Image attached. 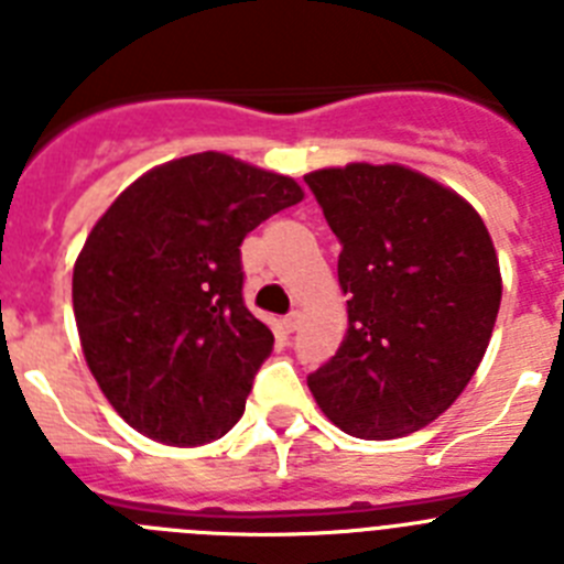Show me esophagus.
<instances>
[{"label":"esophagus","instance_id":"obj_1","mask_svg":"<svg viewBox=\"0 0 564 564\" xmlns=\"http://www.w3.org/2000/svg\"><path fill=\"white\" fill-rule=\"evenodd\" d=\"M299 325H302V313H299V311L288 313V316H285V318H282V327H285V330H288V333H293V330H296V327H299Z\"/></svg>","mask_w":564,"mask_h":564}]
</instances>
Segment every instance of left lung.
<instances>
[{"instance_id":"left-lung-1","label":"left lung","mask_w":564,"mask_h":564,"mask_svg":"<svg viewBox=\"0 0 564 564\" xmlns=\"http://www.w3.org/2000/svg\"><path fill=\"white\" fill-rule=\"evenodd\" d=\"M341 242L347 333L311 378L338 430L392 441L449 410L480 367L502 299L495 242L475 206L401 163L305 174Z\"/></svg>"}]
</instances>
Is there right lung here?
<instances>
[{"mask_svg": "<svg viewBox=\"0 0 564 564\" xmlns=\"http://www.w3.org/2000/svg\"><path fill=\"white\" fill-rule=\"evenodd\" d=\"M305 197L223 152L161 163L115 197L73 268V311L112 410L166 446H203L246 412L273 347L242 302L239 246Z\"/></svg>", "mask_w": 564, "mask_h": 564, "instance_id": "right-lung-1", "label": "right lung"}]
</instances>
